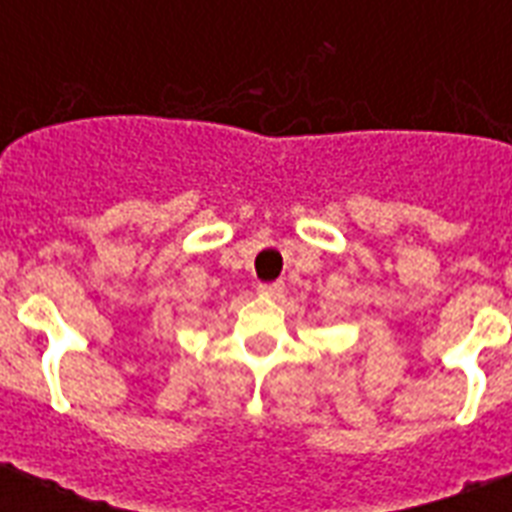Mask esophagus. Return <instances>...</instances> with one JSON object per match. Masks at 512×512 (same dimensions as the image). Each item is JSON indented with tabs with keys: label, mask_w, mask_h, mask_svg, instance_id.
<instances>
[{
	"label": "esophagus",
	"mask_w": 512,
	"mask_h": 512,
	"mask_svg": "<svg viewBox=\"0 0 512 512\" xmlns=\"http://www.w3.org/2000/svg\"><path fill=\"white\" fill-rule=\"evenodd\" d=\"M257 292L265 297H279L284 292V284L281 281H271V284H257Z\"/></svg>",
	"instance_id": "esophagus-1"
}]
</instances>
